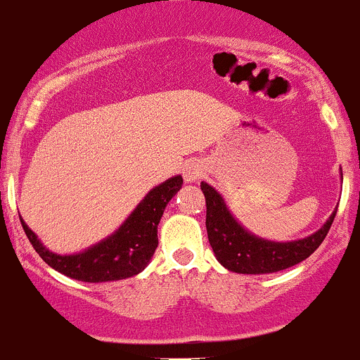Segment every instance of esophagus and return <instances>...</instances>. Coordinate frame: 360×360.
I'll list each match as a JSON object with an SVG mask.
<instances>
[{"label": "esophagus", "instance_id": "34e87169", "mask_svg": "<svg viewBox=\"0 0 360 360\" xmlns=\"http://www.w3.org/2000/svg\"><path fill=\"white\" fill-rule=\"evenodd\" d=\"M202 172H204L202 165H199V163H195V161H192V163L185 165L184 179H185V181H195V180H199V176L202 175Z\"/></svg>", "mask_w": 360, "mask_h": 360}]
</instances>
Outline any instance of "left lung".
Listing matches in <instances>:
<instances>
[{"label": "left lung", "instance_id": "left-lung-1", "mask_svg": "<svg viewBox=\"0 0 360 360\" xmlns=\"http://www.w3.org/2000/svg\"><path fill=\"white\" fill-rule=\"evenodd\" d=\"M200 191L206 197L207 238L214 256L226 269L242 274L276 273L299 264L323 243L336 214L335 211L321 230L302 240L269 242L243 230L226 210L221 195L211 185L202 181Z\"/></svg>", "mask_w": 360, "mask_h": 360}]
</instances>
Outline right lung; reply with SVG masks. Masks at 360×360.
<instances>
[{
  "mask_svg": "<svg viewBox=\"0 0 360 360\" xmlns=\"http://www.w3.org/2000/svg\"><path fill=\"white\" fill-rule=\"evenodd\" d=\"M184 179L173 176L158 185L142 199L127 221L106 240L96 243L86 252L73 256H58L49 252L37 240L34 231L20 219L24 231L46 264L73 280L99 283V281L125 280L139 274L148 266L158 247V225L166 204L181 188Z\"/></svg>",
  "mask_w": 360,
  "mask_h": 360,
  "instance_id": "obj_1",
  "label": "right lung"
}]
</instances>
